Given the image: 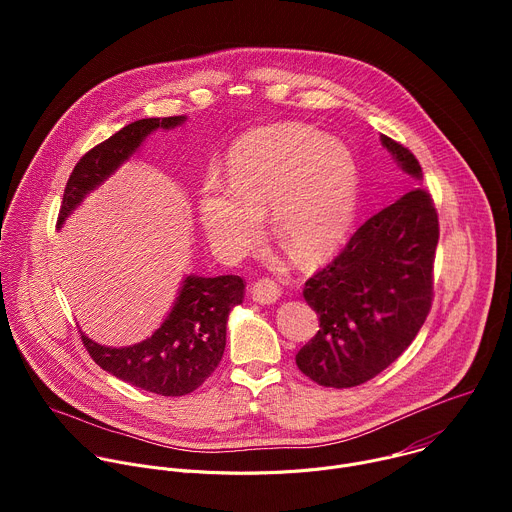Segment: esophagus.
<instances>
[{"label":"esophagus","mask_w":512,"mask_h":512,"mask_svg":"<svg viewBox=\"0 0 512 512\" xmlns=\"http://www.w3.org/2000/svg\"><path fill=\"white\" fill-rule=\"evenodd\" d=\"M251 296L259 304H275L281 296V287L277 285V281L263 277L251 285Z\"/></svg>","instance_id":"34e87169"}]
</instances>
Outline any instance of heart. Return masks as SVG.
<instances>
[{
    "mask_svg": "<svg viewBox=\"0 0 512 512\" xmlns=\"http://www.w3.org/2000/svg\"><path fill=\"white\" fill-rule=\"evenodd\" d=\"M360 196V170L348 145L314 125L277 123L245 133L229 152L227 180L210 174L198 192V218L212 249L243 257L273 235L300 263L332 257L348 239Z\"/></svg>",
    "mask_w": 512,
    "mask_h": 512,
    "instance_id": "1",
    "label": "heart"
}]
</instances>
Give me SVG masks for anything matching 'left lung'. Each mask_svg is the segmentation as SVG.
Instances as JSON below:
<instances>
[{
    "label": "left lung",
    "mask_w": 512,
    "mask_h": 512,
    "mask_svg": "<svg viewBox=\"0 0 512 512\" xmlns=\"http://www.w3.org/2000/svg\"><path fill=\"white\" fill-rule=\"evenodd\" d=\"M397 164L421 180L417 158L381 135ZM440 223L431 194L411 188L356 229L346 247L304 287L320 330L296 354L298 369L322 387L371 381L413 342L433 300Z\"/></svg>",
    "instance_id": "8db88e82"
}]
</instances>
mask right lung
Segmentation results:
<instances>
[{
  "mask_svg": "<svg viewBox=\"0 0 512 512\" xmlns=\"http://www.w3.org/2000/svg\"><path fill=\"white\" fill-rule=\"evenodd\" d=\"M186 117H150L119 129L89 150L68 176L58 223L81 200L107 180L156 129H172ZM245 281L239 275L198 277L188 275L176 304L164 324L139 344L111 348L93 342L81 332V340L99 367L113 377L164 397H182L196 391L218 367L227 344L229 312L243 302Z\"/></svg>",
  "mask_w": 512,
  "mask_h": 512,
  "instance_id": "1",
  "label": "right lung"
}]
</instances>
